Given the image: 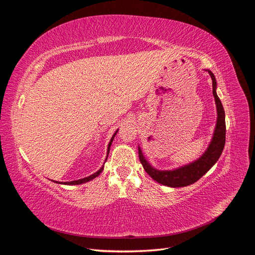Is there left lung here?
<instances>
[{
    "instance_id": "obj_1",
    "label": "left lung",
    "mask_w": 255,
    "mask_h": 255,
    "mask_svg": "<svg viewBox=\"0 0 255 255\" xmlns=\"http://www.w3.org/2000/svg\"><path fill=\"white\" fill-rule=\"evenodd\" d=\"M210 73L212 81H213V96L215 98L216 107H217V123H216L215 132L213 139L208 145L207 150L203 155L195 160L194 163L188 164L184 167L174 169V170H157L153 168L143 156V154L138 146V155H139V160L145 170L154 181H156L160 184L166 185L169 187H184L188 186L190 184H194L210 170V169L216 164L221 155V153L225 148L226 143V115L223 106L221 104L220 99L216 92V83L215 75L212 71L207 70Z\"/></svg>"
}]
</instances>
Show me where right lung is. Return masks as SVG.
Here are the masks:
<instances>
[{
    "label": "right lung",
    "instance_id": "right-lung-1",
    "mask_svg": "<svg viewBox=\"0 0 255 255\" xmlns=\"http://www.w3.org/2000/svg\"><path fill=\"white\" fill-rule=\"evenodd\" d=\"M117 132H118V130H116L115 134H114V136L112 137V139H111L110 143H109V148H107V155H106V159H107V157H109V154H110V149H111V145H112V142H113V140H114V137L116 136V134H117ZM106 159H105V161H106ZM103 168H104V166H102L101 168H100V170H98L96 173L91 174V175H89V176H87V177H84V179H81V180H78V181L65 182V183H60V184H65V185H79V184H83V183L89 182V181H91V180H94L95 177H97L98 175H100V173H101V172L103 171ZM53 182H55V181H53ZM55 183H59V182H55Z\"/></svg>",
    "mask_w": 255,
    "mask_h": 255
}]
</instances>
